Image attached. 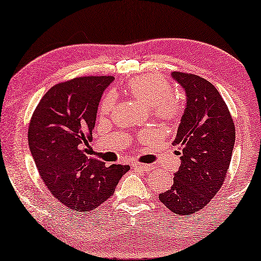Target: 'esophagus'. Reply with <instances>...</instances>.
Instances as JSON below:
<instances>
[{"label": "esophagus", "instance_id": "obj_1", "mask_svg": "<svg viewBox=\"0 0 261 261\" xmlns=\"http://www.w3.org/2000/svg\"><path fill=\"white\" fill-rule=\"evenodd\" d=\"M132 167L135 168V169H141L144 171H151L155 168L154 164H147V163H139V162H135L132 164Z\"/></svg>", "mask_w": 261, "mask_h": 261}]
</instances>
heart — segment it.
<instances>
[{
    "label": "heart",
    "instance_id": "b5f03b06",
    "mask_svg": "<svg viewBox=\"0 0 261 261\" xmlns=\"http://www.w3.org/2000/svg\"><path fill=\"white\" fill-rule=\"evenodd\" d=\"M126 89L140 101L151 107L150 111L156 119L164 122H174L183 114V100L172 93L171 85L161 75L143 74L130 79ZM117 99L113 92L103 95L99 105V113L110 114L115 106Z\"/></svg>",
    "mask_w": 261,
    "mask_h": 261
}]
</instances>
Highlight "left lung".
<instances>
[{
	"mask_svg": "<svg viewBox=\"0 0 261 261\" xmlns=\"http://www.w3.org/2000/svg\"><path fill=\"white\" fill-rule=\"evenodd\" d=\"M186 90L187 107L175 135L181 166L169 190L159 195L178 215L199 211L225 181L236 140L233 119L217 89L199 75L175 71Z\"/></svg>",
	"mask_w": 261,
	"mask_h": 261,
	"instance_id": "obj_1",
	"label": "left lung"
}]
</instances>
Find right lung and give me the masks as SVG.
<instances>
[{"mask_svg": "<svg viewBox=\"0 0 261 261\" xmlns=\"http://www.w3.org/2000/svg\"><path fill=\"white\" fill-rule=\"evenodd\" d=\"M112 75L78 77L52 86L35 108L28 141L39 175L59 202L91 211L110 198L129 166L90 155L89 142L102 92Z\"/></svg>", "mask_w": 261, "mask_h": 261, "instance_id": "add662e5", "label": "right lung"}]
</instances>
